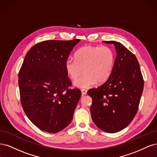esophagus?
Listing matches in <instances>:
<instances>
[{"instance_id":"obj_1","label":"esophagus","mask_w":157,"mask_h":157,"mask_svg":"<svg viewBox=\"0 0 157 157\" xmlns=\"http://www.w3.org/2000/svg\"><path fill=\"white\" fill-rule=\"evenodd\" d=\"M81 93H82V94L83 95V96H84V95L87 94V90H85V89H82L81 90Z\"/></svg>"}]
</instances>
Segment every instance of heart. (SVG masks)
<instances>
[{
	"label": "heart",
	"instance_id": "b5f03b06",
	"mask_svg": "<svg viewBox=\"0 0 157 157\" xmlns=\"http://www.w3.org/2000/svg\"><path fill=\"white\" fill-rule=\"evenodd\" d=\"M75 59L69 58L65 62V69L68 77L75 80L74 82L78 88H88L97 82H105L110 77L115 65V54L106 46H85L75 53Z\"/></svg>",
	"mask_w": 157,
	"mask_h": 157
}]
</instances>
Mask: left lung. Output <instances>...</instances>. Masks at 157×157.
Listing matches in <instances>:
<instances>
[{
	"label": "left lung",
	"instance_id": "left-lung-1",
	"mask_svg": "<svg viewBox=\"0 0 157 157\" xmlns=\"http://www.w3.org/2000/svg\"><path fill=\"white\" fill-rule=\"evenodd\" d=\"M103 42L115 46L117 57L110 77L101 86L88 91L92 98L90 112L94 124L99 128L108 133H116L134 119L144 82L134 54L120 42Z\"/></svg>",
	"mask_w": 157,
	"mask_h": 157
}]
</instances>
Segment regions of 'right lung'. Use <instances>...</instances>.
Segmentation results:
<instances>
[{
  "label": "right lung",
  "mask_w": 157,
  "mask_h": 157,
  "mask_svg": "<svg viewBox=\"0 0 157 157\" xmlns=\"http://www.w3.org/2000/svg\"><path fill=\"white\" fill-rule=\"evenodd\" d=\"M80 40H46L27 52L18 74L22 107L39 129L57 133L72 121L81 92L69 89L65 62Z\"/></svg>",
  "instance_id": "add662e5"
}]
</instances>
